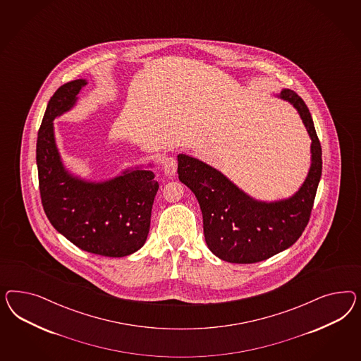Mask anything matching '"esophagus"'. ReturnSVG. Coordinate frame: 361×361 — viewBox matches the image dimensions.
Segmentation results:
<instances>
[{
  "instance_id": "34e87169",
  "label": "esophagus",
  "mask_w": 361,
  "mask_h": 361,
  "mask_svg": "<svg viewBox=\"0 0 361 361\" xmlns=\"http://www.w3.org/2000/svg\"><path fill=\"white\" fill-rule=\"evenodd\" d=\"M160 164L164 169V173L166 176H175L176 169H177V164H176L175 157L169 156V154H165L161 157L160 160Z\"/></svg>"
}]
</instances>
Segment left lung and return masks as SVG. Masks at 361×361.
Segmentation results:
<instances>
[{"label":"left lung","mask_w":361,"mask_h":361,"mask_svg":"<svg viewBox=\"0 0 361 361\" xmlns=\"http://www.w3.org/2000/svg\"><path fill=\"white\" fill-rule=\"evenodd\" d=\"M86 83L83 79L67 82L47 103L37 137L41 201L51 225L79 249L119 258L145 243L159 183L152 171H126L106 183H90L63 168L53 121L74 106Z\"/></svg>","instance_id":"8db88e82"}]
</instances>
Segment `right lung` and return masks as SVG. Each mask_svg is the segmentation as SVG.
<instances>
[{
    "label": "right lung",
    "instance_id": "1",
    "mask_svg": "<svg viewBox=\"0 0 361 361\" xmlns=\"http://www.w3.org/2000/svg\"><path fill=\"white\" fill-rule=\"evenodd\" d=\"M281 98L298 109L312 144V164L299 192L283 201L261 202L245 195L214 168L186 154L177 156V173L197 197L210 252L230 263H257L293 246L306 229L322 176V147L306 103L283 90Z\"/></svg>",
    "mask_w": 361,
    "mask_h": 361
}]
</instances>
